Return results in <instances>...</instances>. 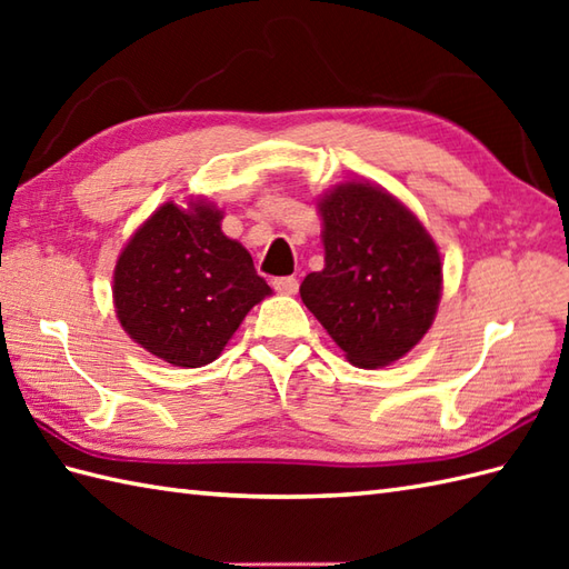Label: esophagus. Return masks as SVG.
Masks as SVG:
<instances>
[{
  "instance_id": "1",
  "label": "esophagus",
  "mask_w": 569,
  "mask_h": 569,
  "mask_svg": "<svg viewBox=\"0 0 569 569\" xmlns=\"http://www.w3.org/2000/svg\"><path fill=\"white\" fill-rule=\"evenodd\" d=\"M271 283L276 288V293H281V296H296L298 293V278H293V276L273 278Z\"/></svg>"
}]
</instances>
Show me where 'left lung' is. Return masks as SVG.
I'll list each match as a JSON object with an SVG mask.
<instances>
[{
    "label": "left lung",
    "instance_id": "left-lung-1",
    "mask_svg": "<svg viewBox=\"0 0 569 569\" xmlns=\"http://www.w3.org/2000/svg\"><path fill=\"white\" fill-rule=\"evenodd\" d=\"M318 210L325 269L306 276L300 298L355 367L391 365L435 320L440 251L418 217L369 180L335 186Z\"/></svg>",
    "mask_w": 569,
    "mask_h": 569
}]
</instances>
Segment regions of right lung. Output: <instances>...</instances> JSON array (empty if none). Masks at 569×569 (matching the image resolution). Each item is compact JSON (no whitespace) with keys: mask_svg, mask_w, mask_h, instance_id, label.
I'll use <instances>...</instances> for the list:
<instances>
[{"mask_svg":"<svg viewBox=\"0 0 569 569\" xmlns=\"http://www.w3.org/2000/svg\"><path fill=\"white\" fill-rule=\"evenodd\" d=\"M112 296L131 340L168 365L198 369L222 355L271 288L222 232V210L198 198L188 208L168 200L131 234Z\"/></svg>","mask_w":569,"mask_h":569,"instance_id":"obj_1","label":"right lung"}]
</instances>
